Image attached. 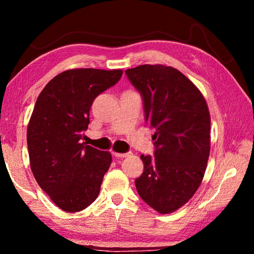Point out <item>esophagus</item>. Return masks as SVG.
Listing matches in <instances>:
<instances>
[{
  "label": "esophagus",
  "instance_id": "obj_1",
  "mask_svg": "<svg viewBox=\"0 0 254 254\" xmlns=\"http://www.w3.org/2000/svg\"><path fill=\"white\" fill-rule=\"evenodd\" d=\"M115 158H126L131 156V152H127V153H119V152H113Z\"/></svg>",
  "mask_w": 254,
  "mask_h": 254
}]
</instances>
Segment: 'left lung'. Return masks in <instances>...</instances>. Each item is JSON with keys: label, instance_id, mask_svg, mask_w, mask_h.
<instances>
[{"label": "left lung", "instance_id": "obj_1", "mask_svg": "<svg viewBox=\"0 0 254 254\" xmlns=\"http://www.w3.org/2000/svg\"><path fill=\"white\" fill-rule=\"evenodd\" d=\"M143 100L145 121L156 132L154 157L141 156L144 169L135 187L150 207L173 213L195 194L210 149V117L203 94L173 67L141 65L127 69Z\"/></svg>", "mask_w": 254, "mask_h": 254}]
</instances>
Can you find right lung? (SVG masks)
<instances>
[{"instance_id":"right-lung-1","label":"right lung","mask_w":254,"mask_h":254,"mask_svg":"<svg viewBox=\"0 0 254 254\" xmlns=\"http://www.w3.org/2000/svg\"><path fill=\"white\" fill-rule=\"evenodd\" d=\"M121 69L77 68L54 77L38 96L28 124L30 167L59 208L76 213L97 198L109 151L81 142L95 98L121 78Z\"/></svg>"}]
</instances>
